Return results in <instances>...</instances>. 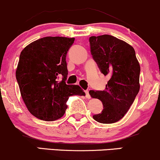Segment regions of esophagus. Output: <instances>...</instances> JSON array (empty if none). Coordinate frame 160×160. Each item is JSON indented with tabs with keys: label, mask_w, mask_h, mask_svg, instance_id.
Masks as SVG:
<instances>
[{
	"label": "esophagus",
	"mask_w": 160,
	"mask_h": 160,
	"mask_svg": "<svg viewBox=\"0 0 160 160\" xmlns=\"http://www.w3.org/2000/svg\"><path fill=\"white\" fill-rule=\"evenodd\" d=\"M84 92H85L86 97H87L88 99H91V95H90V93H89V91L86 90V91H84Z\"/></svg>",
	"instance_id": "1"
}]
</instances>
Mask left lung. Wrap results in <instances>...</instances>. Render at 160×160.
I'll return each mask as SVG.
<instances>
[{"mask_svg": "<svg viewBox=\"0 0 160 160\" xmlns=\"http://www.w3.org/2000/svg\"><path fill=\"white\" fill-rule=\"evenodd\" d=\"M91 52L101 72L109 77L104 91H90L102 101L103 109L93 116L101 123H113L123 118L140 89V65L134 48L111 35L91 37Z\"/></svg>", "mask_w": 160, "mask_h": 160, "instance_id": "obj_1", "label": "left lung"}]
</instances>
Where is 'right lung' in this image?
<instances>
[{"label": "right lung", "instance_id": "add662e5", "mask_svg": "<svg viewBox=\"0 0 160 160\" xmlns=\"http://www.w3.org/2000/svg\"><path fill=\"white\" fill-rule=\"evenodd\" d=\"M75 38L46 37L30 43L21 52L16 80L26 107L38 119H59L72 95L84 96L78 85L66 84L67 52ZM59 77H62L58 81Z\"/></svg>", "mask_w": 160, "mask_h": 160}]
</instances>
